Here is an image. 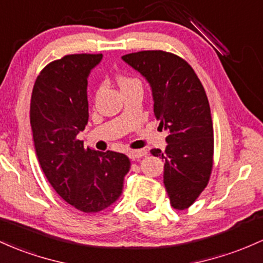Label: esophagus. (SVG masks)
I'll use <instances>...</instances> for the list:
<instances>
[{
	"instance_id": "obj_1",
	"label": "esophagus",
	"mask_w": 263,
	"mask_h": 263,
	"mask_svg": "<svg viewBox=\"0 0 263 263\" xmlns=\"http://www.w3.org/2000/svg\"><path fill=\"white\" fill-rule=\"evenodd\" d=\"M146 154V149H132V151H127V156H128V158H131V160H137V158L142 157V156H145Z\"/></svg>"
}]
</instances>
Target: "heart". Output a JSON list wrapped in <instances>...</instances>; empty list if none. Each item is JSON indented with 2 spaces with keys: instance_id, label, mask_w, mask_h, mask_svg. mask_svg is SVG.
<instances>
[{
  "instance_id": "obj_1",
  "label": "heart",
  "mask_w": 263,
  "mask_h": 263,
  "mask_svg": "<svg viewBox=\"0 0 263 263\" xmlns=\"http://www.w3.org/2000/svg\"><path fill=\"white\" fill-rule=\"evenodd\" d=\"M132 85H140V82H138L137 80L131 79V77H127V76H121L120 79H118V86H120L121 89L128 87V86H132Z\"/></svg>"
}]
</instances>
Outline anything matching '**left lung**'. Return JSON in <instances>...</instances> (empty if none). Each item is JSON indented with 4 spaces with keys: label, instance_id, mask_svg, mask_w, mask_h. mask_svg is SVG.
<instances>
[{
    "label": "left lung",
    "instance_id": "8db88e82",
    "mask_svg": "<svg viewBox=\"0 0 263 263\" xmlns=\"http://www.w3.org/2000/svg\"><path fill=\"white\" fill-rule=\"evenodd\" d=\"M148 82L160 127L168 132L162 158L163 184L176 210L190 207L209 182L213 157V125L209 100L197 74L181 57L163 51L122 56Z\"/></svg>",
    "mask_w": 263,
    "mask_h": 263
}]
</instances>
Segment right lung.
Masks as SVG:
<instances>
[{
	"label": "right lung",
	"mask_w": 263,
	"mask_h": 263,
	"mask_svg": "<svg viewBox=\"0 0 263 263\" xmlns=\"http://www.w3.org/2000/svg\"><path fill=\"white\" fill-rule=\"evenodd\" d=\"M102 54H68L43 68L34 82L30 118L37 161L53 190L82 212H99L120 197L127 156L83 147L87 85Z\"/></svg>",
	"instance_id": "obj_1"
}]
</instances>
